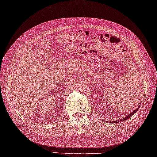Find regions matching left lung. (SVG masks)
<instances>
[{"mask_svg":"<svg viewBox=\"0 0 157 157\" xmlns=\"http://www.w3.org/2000/svg\"><path fill=\"white\" fill-rule=\"evenodd\" d=\"M139 106H138V108H136V109H135L134 111H133V112H131V113H130V114H129V115H128V116H126V117H124V118H122V119H121V120H116V121H113V122H117H117H120H120H122V121H124V120H128V119H129V118H130V117H131V116H132V115H133L134 114H135V113H136V112H137V111H138V109H139Z\"/></svg>","mask_w":157,"mask_h":157,"instance_id":"1","label":"left lung"}]
</instances>
